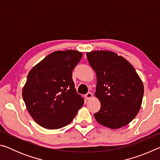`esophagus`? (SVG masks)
Listing matches in <instances>:
<instances>
[{
	"label": "esophagus",
	"mask_w": 160,
	"mask_h": 160,
	"mask_svg": "<svg viewBox=\"0 0 160 160\" xmlns=\"http://www.w3.org/2000/svg\"><path fill=\"white\" fill-rule=\"evenodd\" d=\"M85 97L87 99H90L92 97V92H88L85 94Z\"/></svg>",
	"instance_id": "1"
}]
</instances>
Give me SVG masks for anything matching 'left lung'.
Listing matches in <instances>:
<instances>
[{"mask_svg": "<svg viewBox=\"0 0 160 160\" xmlns=\"http://www.w3.org/2000/svg\"><path fill=\"white\" fill-rule=\"evenodd\" d=\"M97 75L95 96L101 108L94 114L97 122L112 129L126 126L141 107L144 87L129 62L109 51L87 53Z\"/></svg>", "mask_w": 160, "mask_h": 160, "instance_id": "8db88e82", "label": "left lung"}]
</instances>
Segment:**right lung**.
<instances>
[{"mask_svg": "<svg viewBox=\"0 0 160 160\" xmlns=\"http://www.w3.org/2000/svg\"><path fill=\"white\" fill-rule=\"evenodd\" d=\"M82 53L56 51L31 69L22 97L35 122L47 129H58L71 122L84 104L72 78Z\"/></svg>", "mask_w": 160, "mask_h": 160, "instance_id": "1", "label": "right lung"}]
</instances>
